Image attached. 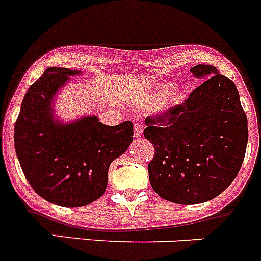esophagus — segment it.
Returning a JSON list of instances; mask_svg holds the SVG:
<instances>
[{"label":"esophagus","mask_w":261,"mask_h":261,"mask_svg":"<svg viewBox=\"0 0 261 261\" xmlns=\"http://www.w3.org/2000/svg\"><path fill=\"white\" fill-rule=\"evenodd\" d=\"M142 130H143V126L141 125L140 123H136L135 126H133V135H135L136 138H140L142 136Z\"/></svg>","instance_id":"34e87169"}]
</instances>
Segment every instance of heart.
Segmentation results:
<instances>
[{"label": "heart", "mask_w": 261, "mask_h": 261, "mask_svg": "<svg viewBox=\"0 0 261 261\" xmlns=\"http://www.w3.org/2000/svg\"><path fill=\"white\" fill-rule=\"evenodd\" d=\"M172 91H173L172 83L156 86L153 87V88H151L150 91H146L143 92V93H140V95L136 97L135 103L138 106V108H142V109L155 108L156 105L163 102V101L169 96V93Z\"/></svg>", "instance_id": "1"}]
</instances>
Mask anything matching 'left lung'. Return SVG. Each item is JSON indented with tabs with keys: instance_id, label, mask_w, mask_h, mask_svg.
<instances>
[{
	"instance_id": "obj_1",
	"label": "left lung",
	"mask_w": 261,
	"mask_h": 261,
	"mask_svg": "<svg viewBox=\"0 0 261 261\" xmlns=\"http://www.w3.org/2000/svg\"><path fill=\"white\" fill-rule=\"evenodd\" d=\"M191 71L207 79L183 103L146 118L143 130L156 151L148 164L151 186L180 205L220 195L237 177L249 140L236 84L213 65L198 64Z\"/></svg>"
}]
</instances>
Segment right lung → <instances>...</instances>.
<instances>
[{
    "label": "right lung",
    "mask_w": 261,
    "mask_h": 261,
    "mask_svg": "<svg viewBox=\"0 0 261 261\" xmlns=\"http://www.w3.org/2000/svg\"><path fill=\"white\" fill-rule=\"evenodd\" d=\"M66 68H48L24 96L15 123L14 143L27 180L42 198L64 207H81L103 195L110 164L133 141L132 121L105 125L95 115L64 124L55 119L54 101L69 76Z\"/></svg>",
    "instance_id": "right-lung-1"
}]
</instances>
